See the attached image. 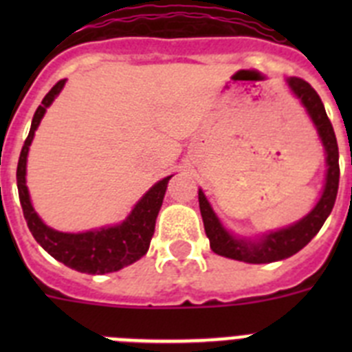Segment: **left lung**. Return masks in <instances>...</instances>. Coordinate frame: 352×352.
Returning <instances> with one entry per match:
<instances>
[{"instance_id":"8db88e82","label":"left lung","mask_w":352,"mask_h":352,"mask_svg":"<svg viewBox=\"0 0 352 352\" xmlns=\"http://www.w3.org/2000/svg\"><path fill=\"white\" fill-rule=\"evenodd\" d=\"M287 82L292 91H294V95L305 105L307 113L310 114L314 125L319 132V138L324 144L326 155H328L326 157L328 174H326L324 192H322L317 206L303 220L287 227V229H282V231L270 232L266 238L259 239V241H250V239L232 238L223 229L222 223L219 222L217 214L213 213L210 203L204 197L203 190H199V208H201V217H203L204 222V231H206L208 239H210L211 250L214 254H219V256L252 264L275 263V261L291 257L292 254L300 252L319 232V229L326 222L328 214L331 213L335 206L338 179H340V167H338V144L331 121L326 114L321 96L317 95L316 89L307 80L300 79V77H291Z\"/></svg>"}]
</instances>
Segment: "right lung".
<instances>
[{"mask_svg":"<svg viewBox=\"0 0 352 352\" xmlns=\"http://www.w3.org/2000/svg\"><path fill=\"white\" fill-rule=\"evenodd\" d=\"M63 84L65 79L58 80L51 88V91L43 96L42 105H38V109H36L33 121H31L30 133H28L23 149H21V157H19L17 164V188L24 219H26L33 238L42 245L43 250H47L54 259L63 263L68 268L77 270L80 273H89V275H104V273L118 272V270L125 268L129 264L141 259L148 252L149 241H151L155 232L157 214L160 211L170 176L158 182L139 201L138 206L133 208L129 219L120 226L107 227V229H100V231L80 232V234H67V232L54 231V229L45 226L31 206L26 186V157L36 126L45 114V109L52 104L56 95L63 88Z\"/></svg>","mask_w":352,"mask_h":352,"instance_id":"1","label":"right lung"}]
</instances>
